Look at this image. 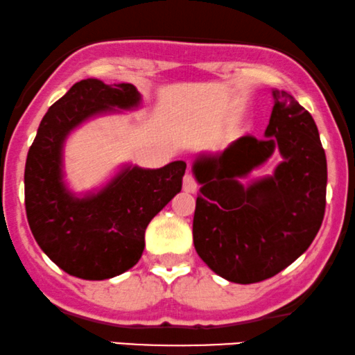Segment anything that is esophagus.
<instances>
[{
	"label": "esophagus",
	"mask_w": 355,
	"mask_h": 355,
	"mask_svg": "<svg viewBox=\"0 0 355 355\" xmlns=\"http://www.w3.org/2000/svg\"><path fill=\"white\" fill-rule=\"evenodd\" d=\"M182 187H184L186 192H196L198 191V181H196V178L192 176V173H186L184 176V181H182Z\"/></svg>",
	"instance_id": "1"
}]
</instances>
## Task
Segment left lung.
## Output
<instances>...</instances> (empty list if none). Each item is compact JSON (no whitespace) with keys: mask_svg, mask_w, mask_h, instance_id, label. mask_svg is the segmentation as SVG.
<instances>
[{"mask_svg":"<svg viewBox=\"0 0 355 355\" xmlns=\"http://www.w3.org/2000/svg\"><path fill=\"white\" fill-rule=\"evenodd\" d=\"M265 138L242 137L218 156L199 157L200 189L192 237L198 255L229 282L250 284L291 265L321 229L327 163L311 113L290 94L273 90ZM275 149L284 161L273 177L243 188L240 177Z\"/></svg>","mask_w":355,"mask_h":355,"instance_id":"left-lung-1","label":"left lung"}]
</instances>
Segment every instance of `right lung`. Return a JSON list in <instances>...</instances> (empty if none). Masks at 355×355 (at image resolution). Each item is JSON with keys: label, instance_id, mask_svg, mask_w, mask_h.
Segmentation results:
<instances>
[{"label": "right lung", "instance_id": "right-lung-1", "mask_svg": "<svg viewBox=\"0 0 355 355\" xmlns=\"http://www.w3.org/2000/svg\"><path fill=\"white\" fill-rule=\"evenodd\" d=\"M138 103L131 84L85 78L47 110L29 148L24 204L31 232L42 252L72 277L107 279L137 265L148 224L182 187L186 163L174 161L159 169H125L84 199L65 189L60 156L69 131L95 113Z\"/></svg>", "mask_w": 355, "mask_h": 355}]
</instances>
